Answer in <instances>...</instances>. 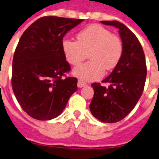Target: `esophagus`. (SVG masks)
I'll return each mask as SVG.
<instances>
[{
    "label": "esophagus",
    "mask_w": 159,
    "mask_h": 159,
    "mask_svg": "<svg viewBox=\"0 0 159 159\" xmlns=\"http://www.w3.org/2000/svg\"><path fill=\"white\" fill-rule=\"evenodd\" d=\"M88 84H86V83L83 82V81L81 80H78V84H77V86H78V88H83V87H86Z\"/></svg>",
    "instance_id": "1"
}]
</instances>
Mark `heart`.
Masks as SVG:
<instances>
[{
    "label": "heart",
    "mask_w": 159,
    "mask_h": 159,
    "mask_svg": "<svg viewBox=\"0 0 159 159\" xmlns=\"http://www.w3.org/2000/svg\"><path fill=\"white\" fill-rule=\"evenodd\" d=\"M62 50L66 60L78 65L89 54L90 61L73 69V75L81 81H93L104 75L105 69H113L123 56L121 39L99 25H91L77 34V41L64 38Z\"/></svg>",
    "instance_id": "b5f03b06"
}]
</instances>
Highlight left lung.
Returning a JSON list of instances; mask_svg holds the SVG:
<instances>
[{"label":"left lung","instance_id":"obj_1","mask_svg":"<svg viewBox=\"0 0 159 159\" xmlns=\"http://www.w3.org/2000/svg\"><path fill=\"white\" fill-rule=\"evenodd\" d=\"M101 23L119 29L123 47V56L110 75L102 83H109L107 88L94 83V96L90 111L102 123H117L131 111L140 99L145 86L147 66L144 52L135 35L117 20Z\"/></svg>","mask_w":159,"mask_h":159}]
</instances>
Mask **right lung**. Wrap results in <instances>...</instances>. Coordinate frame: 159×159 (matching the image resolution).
<instances>
[{
    "instance_id": "add662e5",
    "label": "right lung",
    "mask_w": 159,
    "mask_h": 159,
    "mask_svg": "<svg viewBox=\"0 0 159 159\" xmlns=\"http://www.w3.org/2000/svg\"><path fill=\"white\" fill-rule=\"evenodd\" d=\"M83 20L43 16L20 39L12 60V90L22 109L33 119L57 118L76 92V78H62L71 69L62 41L66 33Z\"/></svg>"
}]
</instances>
